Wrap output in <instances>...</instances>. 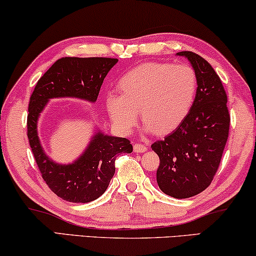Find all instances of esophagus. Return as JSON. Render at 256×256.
<instances>
[{"instance_id":"1","label":"esophagus","mask_w":256,"mask_h":256,"mask_svg":"<svg viewBox=\"0 0 256 256\" xmlns=\"http://www.w3.org/2000/svg\"><path fill=\"white\" fill-rule=\"evenodd\" d=\"M134 152H146V146L141 144V143H135Z\"/></svg>"}]
</instances>
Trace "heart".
I'll list each match as a JSON object with an SVG mask.
<instances>
[{
    "label": "heart",
    "instance_id": "obj_1",
    "mask_svg": "<svg viewBox=\"0 0 256 256\" xmlns=\"http://www.w3.org/2000/svg\"><path fill=\"white\" fill-rule=\"evenodd\" d=\"M197 87V74L191 66L146 62L118 80L120 94L106 96L107 110L124 134L132 132L141 110L146 130L166 135L180 127L190 113Z\"/></svg>",
    "mask_w": 256,
    "mask_h": 256
}]
</instances>
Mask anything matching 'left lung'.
Returning a JSON list of instances; mask_svg holds the SVG:
<instances>
[{
  "label": "left lung",
  "instance_id": "left-lung-1",
  "mask_svg": "<svg viewBox=\"0 0 256 256\" xmlns=\"http://www.w3.org/2000/svg\"><path fill=\"white\" fill-rule=\"evenodd\" d=\"M198 79L194 102L185 120L152 148L160 157L157 184L174 198H190L210 186L230 134V116L222 80L208 60L182 51Z\"/></svg>",
  "mask_w": 256,
  "mask_h": 256
}]
</instances>
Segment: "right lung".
I'll list each match as a JSON object with an SVG mask.
<instances>
[{
    "instance_id": "obj_1",
    "label": "right lung",
    "mask_w": 256,
    "mask_h": 256,
    "mask_svg": "<svg viewBox=\"0 0 256 256\" xmlns=\"http://www.w3.org/2000/svg\"><path fill=\"white\" fill-rule=\"evenodd\" d=\"M116 58L58 59L38 80L28 108V138L40 172L58 197L66 202H90L107 190L115 172V160L121 152L130 154L128 138L96 132L88 148L74 163L62 166L48 158L37 135V121L48 99L72 96L94 102Z\"/></svg>"
}]
</instances>
